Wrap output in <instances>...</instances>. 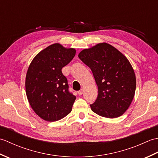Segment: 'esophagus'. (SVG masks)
Segmentation results:
<instances>
[{"label":"esophagus","instance_id":"obj_1","mask_svg":"<svg viewBox=\"0 0 158 158\" xmlns=\"http://www.w3.org/2000/svg\"><path fill=\"white\" fill-rule=\"evenodd\" d=\"M83 89H81V90H79V91L78 92V94H79V96H81V95L83 94Z\"/></svg>","mask_w":158,"mask_h":158}]
</instances>
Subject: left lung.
Instances as JSON below:
<instances>
[{
	"instance_id": "1",
	"label": "left lung",
	"mask_w": 158,
	"mask_h": 158,
	"mask_svg": "<svg viewBox=\"0 0 158 158\" xmlns=\"http://www.w3.org/2000/svg\"><path fill=\"white\" fill-rule=\"evenodd\" d=\"M79 58L92 70L98 94L90 105L93 112L106 118L125 113L134 98L136 76L129 60L118 49L106 43L84 49Z\"/></svg>"
}]
</instances>
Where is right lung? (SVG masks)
I'll return each instance as SVG.
<instances>
[{
    "mask_svg": "<svg viewBox=\"0 0 158 158\" xmlns=\"http://www.w3.org/2000/svg\"><path fill=\"white\" fill-rule=\"evenodd\" d=\"M76 50L54 43L43 49L30 64L26 76V93L39 117L56 122L71 112L76 97L69 92L62 69L75 57Z\"/></svg>",
    "mask_w": 158,
    "mask_h": 158,
    "instance_id": "obj_1",
    "label": "right lung"
}]
</instances>
